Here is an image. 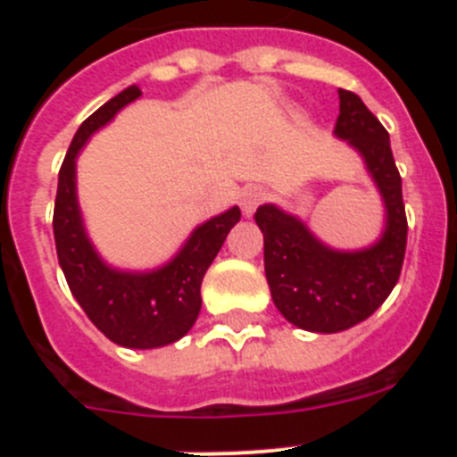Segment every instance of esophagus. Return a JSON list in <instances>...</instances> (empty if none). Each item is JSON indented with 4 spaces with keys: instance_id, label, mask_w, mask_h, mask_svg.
I'll return each instance as SVG.
<instances>
[{
    "instance_id": "esophagus-1",
    "label": "esophagus",
    "mask_w": 457,
    "mask_h": 457,
    "mask_svg": "<svg viewBox=\"0 0 457 457\" xmlns=\"http://www.w3.org/2000/svg\"><path fill=\"white\" fill-rule=\"evenodd\" d=\"M265 201V192L261 187H247L240 196V208L247 217H252L256 212V208Z\"/></svg>"
}]
</instances>
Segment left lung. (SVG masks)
Returning <instances> with one entry per match:
<instances>
[{"label": "left lung", "instance_id": "obj_1", "mask_svg": "<svg viewBox=\"0 0 457 457\" xmlns=\"http://www.w3.org/2000/svg\"><path fill=\"white\" fill-rule=\"evenodd\" d=\"M337 135L364 155L386 205V231L366 252L341 253L322 247L300 220L274 205L256 210L265 240V277L277 309L309 332H343L373 316L401 277L407 247V217L401 173L389 132L357 93L338 88Z\"/></svg>", "mask_w": 457, "mask_h": 457}]
</instances>
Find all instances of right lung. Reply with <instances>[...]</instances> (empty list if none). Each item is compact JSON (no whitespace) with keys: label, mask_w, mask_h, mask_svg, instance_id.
<instances>
[{"label":"right lung","mask_w":457,"mask_h":457,"mask_svg":"<svg viewBox=\"0 0 457 457\" xmlns=\"http://www.w3.org/2000/svg\"><path fill=\"white\" fill-rule=\"evenodd\" d=\"M139 96V87H128L79 125L59 169L52 224L56 256L66 274L68 288L88 320L109 341L125 348L146 350L169 345L192 329L201 311V281L205 270L215 261L228 231L240 221V208H231L199 226L183 252L157 272H116L100 261L87 240L79 217L75 196V157L93 132Z\"/></svg>","instance_id":"1"}]
</instances>
